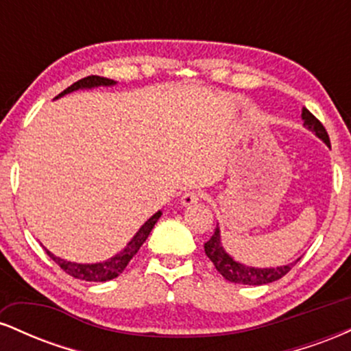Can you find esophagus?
I'll list each match as a JSON object with an SVG mask.
<instances>
[{"label": "esophagus", "mask_w": 351, "mask_h": 351, "mask_svg": "<svg viewBox=\"0 0 351 351\" xmlns=\"http://www.w3.org/2000/svg\"><path fill=\"white\" fill-rule=\"evenodd\" d=\"M201 198H203V193L198 191V189H189V191H186L181 196V204H183V206H189V204L198 203Z\"/></svg>", "instance_id": "esophagus-1"}]
</instances>
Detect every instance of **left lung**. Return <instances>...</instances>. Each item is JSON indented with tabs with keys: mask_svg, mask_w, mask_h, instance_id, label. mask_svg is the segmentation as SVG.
I'll return each mask as SVG.
<instances>
[{
	"mask_svg": "<svg viewBox=\"0 0 351 351\" xmlns=\"http://www.w3.org/2000/svg\"><path fill=\"white\" fill-rule=\"evenodd\" d=\"M302 119H304V125L308 127L310 130L315 132L318 138L324 140L325 143L330 147V138L325 127L322 125L320 120L317 119L312 112H308L307 108L302 110ZM204 252L209 257L213 264H215L216 271L229 282H234V284H244V285H263L274 282L280 277H284L291 269L299 263L300 259H297L295 263L289 265H280V267H271V269H257V267H245V265L236 263L231 257L224 252L223 245L219 241V228L216 226L215 234L211 236V239L208 243H204Z\"/></svg>",
	"mask_w": 351,
	"mask_h": 351,
	"instance_id": "obj_1",
	"label": "left lung"
}]
</instances>
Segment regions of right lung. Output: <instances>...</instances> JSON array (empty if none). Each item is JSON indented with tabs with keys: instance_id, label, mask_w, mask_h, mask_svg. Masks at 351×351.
Returning <instances> with one entry per match:
<instances>
[{
	"instance_id": "right-lung-1",
	"label": "right lung",
	"mask_w": 351,
	"mask_h": 351,
	"mask_svg": "<svg viewBox=\"0 0 351 351\" xmlns=\"http://www.w3.org/2000/svg\"><path fill=\"white\" fill-rule=\"evenodd\" d=\"M114 84H115V80H112V79L100 77V75H87V77L77 80V82L72 84L71 87H67L66 90L60 92L58 97H60V95H64V94H67V92L77 90V88L97 87V86H114ZM160 216H162V213H160V211L156 213V215H153L150 219H148L147 223H145L143 226L140 228V231L136 232V234L134 236V239L128 243L127 247H125L123 251L119 254V256L112 257L110 261H107V263L75 264V263H69V261L60 259V257H56L54 254H51L49 251H46V252H47V256H49L51 259L54 261V263L58 264L64 272L69 274V276L74 277V279L87 280V282L112 280L125 271V267H127L128 263H130L132 257H134L135 254L140 251V247H142V244L145 243V241H147L148 234L152 232V229H153V226H155V223L158 221Z\"/></svg>"
}]
</instances>
